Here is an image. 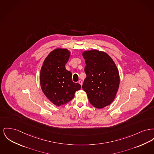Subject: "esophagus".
Masks as SVG:
<instances>
[{
  "instance_id": "34e87169",
  "label": "esophagus",
  "mask_w": 154,
  "mask_h": 154,
  "mask_svg": "<svg viewBox=\"0 0 154 154\" xmlns=\"http://www.w3.org/2000/svg\"><path fill=\"white\" fill-rule=\"evenodd\" d=\"M82 80H79V83L81 85H82Z\"/></svg>"
}]
</instances>
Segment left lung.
Instances as JSON below:
<instances>
[{"mask_svg":"<svg viewBox=\"0 0 154 154\" xmlns=\"http://www.w3.org/2000/svg\"><path fill=\"white\" fill-rule=\"evenodd\" d=\"M86 78L82 88L91 104L101 109L110 105L118 92L120 79L117 67L108 54L98 50L83 52Z\"/></svg>","mask_w":154,"mask_h":154,"instance_id":"1","label":"left lung"}]
</instances>
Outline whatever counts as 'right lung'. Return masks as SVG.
I'll use <instances>...</instances> for the list:
<instances>
[{"mask_svg":"<svg viewBox=\"0 0 154 154\" xmlns=\"http://www.w3.org/2000/svg\"><path fill=\"white\" fill-rule=\"evenodd\" d=\"M70 53L66 49H56L46 57L40 72L42 90L48 99L57 106L72 100L81 85L72 82V74L66 69Z\"/></svg>","mask_w":154,"mask_h":154,"instance_id":"obj_1","label":"right lung"}]
</instances>
